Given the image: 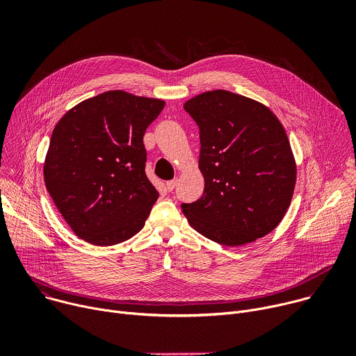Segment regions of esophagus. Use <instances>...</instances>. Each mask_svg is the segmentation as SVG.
<instances>
[{"label": "esophagus", "mask_w": 356, "mask_h": 356, "mask_svg": "<svg viewBox=\"0 0 356 356\" xmlns=\"http://www.w3.org/2000/svg\"><path fill=\"white\" fill-rule=\"evenodd\" d=\"M176 184H177V179L169 180V181L166 183V190H168V191H173V188L176 187Z\"/></svg>", "instance_id": "esophagus-1"}]
</instances>
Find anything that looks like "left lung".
<instances>
[{
    "instance_id": "left-lung-1",
    "label": "left lung",
    "mask_w": 356,
    "mask_h": 356,
    "mask_svg": "<svg viewBox=\"0 0 356 356\" xmlns=\"http://www.w3.org/2000/svg\"><path fill=\"white\" fill-rule=\"evenodd\" d=\"M200 129L198 168L204 193L181 210L190 225L227 246L257 241L284 217L296 163L276 115L248 97L214 90L186 101Z\"/></svg>"
}]
</instances>
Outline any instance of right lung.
<instances>
[{
	"label": "right lung",
	"mask_w": 356,
	"mask_h": 356,
	"mask_svg": "<svg viewBox=\"0 0 356 356\" xmlns=\"http://www.w3.org/2000/svg\"><path fill=\"white\" fill-rule=\"evenodd\" d=\"M165 101L107 91L56 124L43 165L46 188L74 234L98 246L139 232L159 193L145 173L143 135Z\"/></svg>",
	"instance_id": "obj_1"
}]
</instances>
